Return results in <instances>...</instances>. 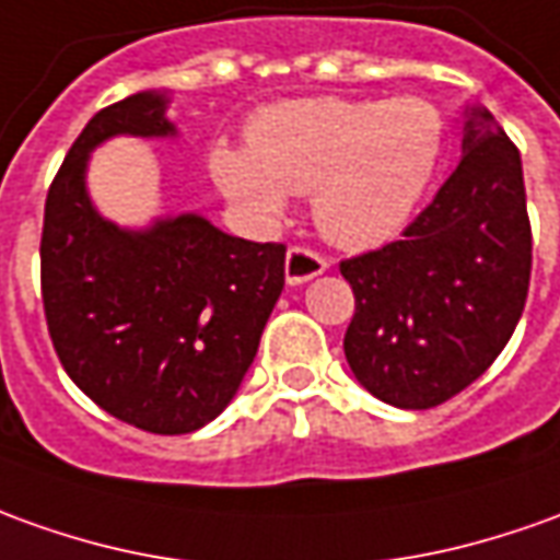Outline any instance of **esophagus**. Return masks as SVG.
<instances>
[{
	"label": "esophagus",
	"instance_id": "34e87169",
	"mask_svg": "<svg viewBox=\"0 0 560 560\" xmlns=\"http://www.w3.org/2000/svg\"><path fill=\"white\" fill-rule=\"evenodd\" d=\"M329 268V261L314 253V249H307V246H292L287 253V283L289 287H299V283H307V280H314L319 273Z\"/></svg>",
	"mask_w": 560,
	"mask_h": 560
}]
</instances>
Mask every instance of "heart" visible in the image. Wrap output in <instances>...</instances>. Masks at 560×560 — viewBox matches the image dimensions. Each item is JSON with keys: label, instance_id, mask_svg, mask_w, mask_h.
Instances as JSON below:
<instances>
[{"label": "heart", "instance_id": "1", "mask_svg": "<svg viewBox=\"0 0 560 560\" xmlns=\"http://www.w3.org/2000/svg\"><path fill=\"white\" fill-rule=\"evenodd\" d=\"M249 149L215 145V185L253 222H277L289 195L311 191L323 237L347 249L390 241L433 183L445 118L435 103L307 96L261 109L246 130Z\"/></svg>", "mask_w": 560, "mask_h": 560}]
</instances>
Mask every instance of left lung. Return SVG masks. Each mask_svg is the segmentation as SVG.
Instances as JSON below:
<instances>
[{
  "label": "left lung",
  "mask_w": 560,
  "mask_h": 560,
  "mask_svg": "<svg viewBox=\"0 0 560 560\" xmlns=\"http://www.w3.org/2000/svg\"><path fill=\"white\" fill-rule=\"evenodd\" d=\"M464 158L399 241L345 258L350 372L381 402L433 408L488 372L522 319L530 219L522 155L488 109L464 112Z\"/></svg>",
  "instance_id": "1"
}]
</instances>
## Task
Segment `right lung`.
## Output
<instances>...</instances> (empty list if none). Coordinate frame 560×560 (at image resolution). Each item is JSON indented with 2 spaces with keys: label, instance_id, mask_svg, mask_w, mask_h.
Instances as JSON below:
<instances>
[{
  "label": "right lung",
  "instance_id": "add662e5",
  "mask_svg": "<svg viewBox=\"0 0 560 560\" xmlns=\"http://www.w3.org/2000/svg\"><path fill=\"white\" fill-rule=\"evenodd\" d=\"M167 94L100 109L57 170L42 225V302L67 375L112 418L158 435L222 415L283 292V243L231 237L198 213L130 231L96 213L88 158L112 137H173Z\"/></svg>",
  "mask_w": 560,
  "mask_h": 560
}]
</instances>
